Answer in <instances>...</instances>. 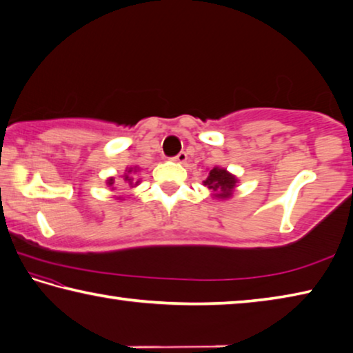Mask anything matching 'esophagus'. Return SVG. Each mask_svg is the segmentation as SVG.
Returning <instances> with one entry per match:
<instances>
[{
	"instance_id": "obj_1",
	"label": "esophagus",
	"mask_w": 353,
	"mask_h": 353,
	"mask_svg": "<svg viewBox=\"0 0 353 353\" xmlns=\"http://www.w3.org/2000/svg\"><path fill=\"white\" fill-rule=\"evenodd\" d=\"M173 161H176V163H186L188 161V153L186 152H180L176 154V157H173Z\"/></svg>"
}]
</instances>
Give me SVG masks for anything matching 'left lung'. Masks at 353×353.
I'll return each instance as SVG.
<instances>
[{
    "mask_svg": "<svg viewBox=\"0 0 353 353\" xmlns=\"http://www.w3.org/2000/svg\"><path fill=\"white\" fill-rule=\"evenodd\" d=\"M236 176H232L231 173H228L225 169H219V167H214V169L209 172L208 180L205 181V186L212 189L217 199H230L232 195V189L236 186Z\"/></svg>",
    "mask_w": 353,
    "mask_h": 353,
    "instance_id": "8db88e82",
    "label": "left lung"
}]
</instances>
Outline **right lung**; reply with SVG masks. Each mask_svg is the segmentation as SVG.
Instances as JSON below:
<instances>
[{
	"instance_id": "1",
	"label": "right lung",
	"mask_w": 353,
	"mask_h": 353,
	"mask_svg": "<svg viewBox=\"0 0 353 353\" xmlns=\"http://www.w3.org/2000/svg\"><path fill=\"white\" fill-rule=\"evenodd\" d=\"M132 172H133V169H128V172H127V175H125V178H123V180H125V181H128V184H133ZM113 183H114V180H113V178H111V180H108V186H113Z\"/></svg>"
}]
</instances>
